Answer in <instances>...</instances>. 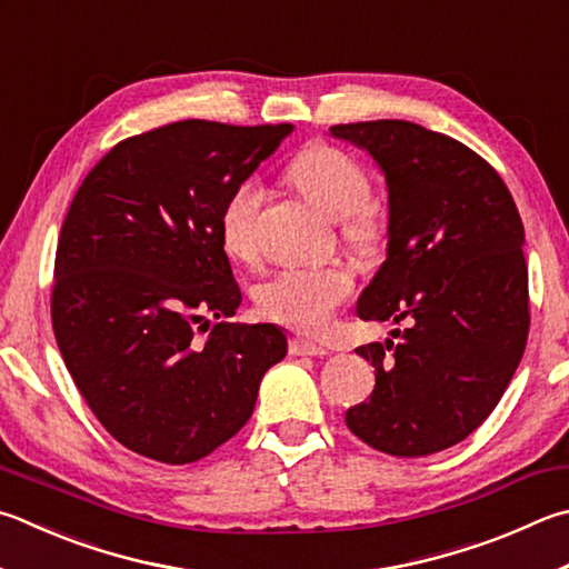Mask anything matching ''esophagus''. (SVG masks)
Returning a JSON list of instances; mask_svg holds the SVG:
<instances>
[{
  "label": "esophagus",
  "mask_w": 569,
  "mask_h": 569,
  "mask_svg": "<svg viewBox=\"0 0 569 569\" xmlns=\"http://www.w3.org/2000/svg\"><path fill=\"white\" fill-rule=\"evenodd\" d=\"M291 353H293V356H313V358H320V356H326L328 350H326L323 346L311 343V340L293 338V340H291Z\"/></svg>",
  "instance_id": "1"
}]
</instances>
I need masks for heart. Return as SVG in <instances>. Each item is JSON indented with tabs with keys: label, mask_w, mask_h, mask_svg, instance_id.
<instances>
[{
	"label": "heart",
	"mask_w": 569,
	"mask_h": 569,
	"mask_svg": "<svg viewBox=\"0 0 569 569\" xmlns=\"http://www.w3.org/2000/svg\"><path fill=\"white\" fill-rule=\"evenodd\" d=\"M288 179L328 219L343 223V233L358 246L380 239L378 213L366 203L370 181L366 171L326 143H313L288 163ZM263 186L256 179L241 181L226 196L219 216V233L226 253L236 261H251L256 253V216L263 203ZM353 291V273L340 263L291 266L258 286L256 303L261 313L288 328L318 333L336 308Z\"/></svg>",
	"instance_id": "heart-1"
}]
</instances>
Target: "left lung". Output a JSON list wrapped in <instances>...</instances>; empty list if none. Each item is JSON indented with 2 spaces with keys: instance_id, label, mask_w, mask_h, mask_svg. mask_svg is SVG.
I'll return each mask as SVG.
<instances>
[{
  "instance_id": "1",
  "label": "left lung",
  "mask_w": 569,
  "mask_h": 569,
  "mask_svg": "<svg viewBox=\"0 0 569 569\" xmlns=\"http://www.w3.org/2000/svg\"><path fill=\"white\" fill-rule=\"evenodd\" d=\"M330 137L368 151L388 191L386 261L356 313L406 323L386 343L356 348L376 368V388L346 426L388 456H430L482 426L525 353L518 206L488 161L420 123H338Z\"/></svg>"
}]
</instances>
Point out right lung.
<instances>
[{"mask_svg": "<svg viewBox=\"0 0 569 569\" xmlns=\"http://www.w3.org/2000/svg\"><path fill=\"white\" fill-rule=\"evenodd\" d=\"M291 131L169 123L117 143L69 206L51 288L57 343L101 426L143 458L183 465L223 446L286 358L276 323L221 320L206 343L196 326L241 306L219 216Z\"/></svg>", "mask_w": 569, "mask_h": 569, "instance_id": "right-lung-1", "label": "right lung"}]
</instances>
